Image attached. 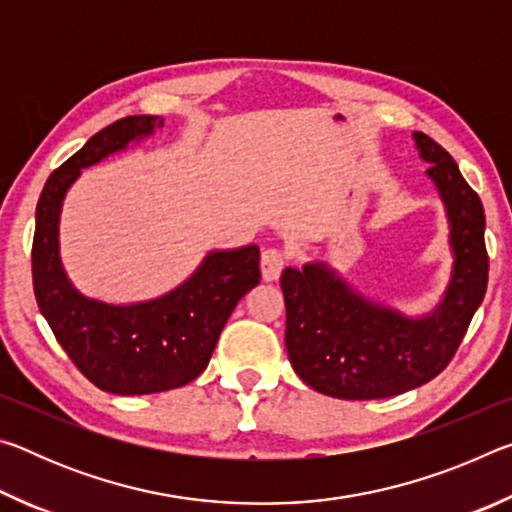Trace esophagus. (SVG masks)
<instances>
[{"instance_id":"esophagus-1","label":"esophagus","mask_w":512,"mask_h":512,"mask_svg":"<svg viewBox=\"0 0 512 512\" xmlns=\"http://www.w3.org/2000/svg\"><path fill=\"white\" fill-rule=\"evenodd\" d=\"M284 262H287V257L280 248H266L262 253V277L266 282H273L280 277Z\"/></svg>"}]
</instances>
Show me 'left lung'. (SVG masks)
Here are the masks:
<instances>
[{"mask_svg": "<svg viewBox=\"0 0 512 512\" xmlns=\"http://www.w3.org/2000/svg\"><path fill=\"white\" fill-rule=\"evenodd\" d=\"M449 219L452 280L440 305L409 318L352 291L323 262L284 268L289 361L314 391L339 400H381L427 384L447 368L488 287L485 212L443 146L413 133Z\"/></svg>", "mask_w": 512, "mask_h": 512, "instance_id": "left-lung-1", "label": "left lung"}]
</instances>
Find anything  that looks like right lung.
I'll return each mask as SVG.
<instances>
[{"mask_svg": "<svg viewBox=\"0 0 512 512\" xmlns=\"http://www.w3.org/2000/svg\"><path fill=\"white\" fill-rule=\"evenodd\" d=\"M162 119L133 115L92 135L60 164L42 189L31 248L38 307L67 357L94 386L115 395H149L180 388L210 363L223 325L259 284V248L214 250L196 273L164 296L137 305L85 298L67 280L58 255V219L67 189L81 169L128 142L149 137Z\"/></svg>", "mask_w": 512, "mask_h": 512, "instance_id": "right-lung-1", "label": "right lung"}]
</instances>
